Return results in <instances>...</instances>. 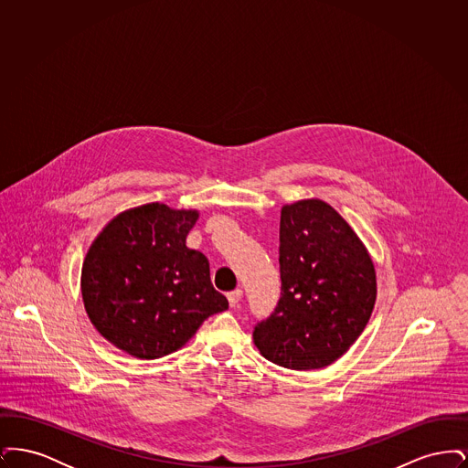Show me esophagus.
<instances>
[{
  "mask_svg": "<svg viewBox=\"0 0 468 468\" xmlns=\"http://www.w3.org/2000/svg\"><path fill=\"white\" fill-rule=\"evenodd\" d=\"M242 296H244V291L242 290L229 291V292H228V302H229V307H237V305L240 303Z\"/></svg>",
  "mask_w": 468,
  "mask_h": 468,
  "instance_id": "esophagus-1",
  "label": "esophagus"
}]
</instances>
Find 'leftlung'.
Here are the masks:
<instances>
[{
  "label": "left lung",
  "mask_w": 468,
  "mask_h": 468,
  "mask_svg": "<svg viewBox=\"0 0 468 468\" xmlns=\"http://www.w3.org/2000/svg\"><path fill=\"white\" fill-rule=\"evenodd\" d=\"M279 240L281 298L254 326V344L284 368L328 367L347 353L372 315V258L353 228L321 200L284 205Z\"/></svg>",
  "instance_id": "8db88e82"
}]
</instances>
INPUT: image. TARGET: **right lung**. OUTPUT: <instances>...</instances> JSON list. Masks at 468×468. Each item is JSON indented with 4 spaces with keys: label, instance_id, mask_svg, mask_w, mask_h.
Masks as SVG:
<instances>
[{
    "label": "right lung",
    "instance_id": "add662e5",
    "mask_svg": "<svg viewBox=\"0 0 468 468\" xmlns=\"http://www.w3.org/2000/svg\"><path fill=\"white\" fill-rule=\"evenodd\" d=\"M197 210L163 203L130 208L103 228L82 267V298L94 328L140 359L180 349L201 323L228 309L208 260L186 237Z\"/></svg>",
    "mask_w": 468,
    "mask_h": 468
}]
</instances>
